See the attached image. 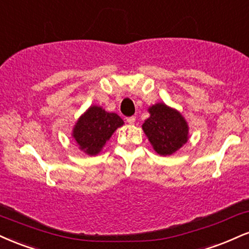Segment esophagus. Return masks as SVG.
<instances>
[{"mask_svg":"<svg viewBox=\"0 0 249 249\" xmlns=\"http://www.w3.org/2000/svg\"><path fill=\"white\" fill-rule=\"evenodd\" d=\"M127 122L128 124H133L134 122H135V116H129V118H127Z\"/></svg>","mask_w":249,"mask_h":249,"instance_id":"obj_1","label":"esophagus"}]
</instances>
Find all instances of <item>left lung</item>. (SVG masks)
<instances>
[{
  "mask_svg": "<svg viewBox=\"0 0 249 249\" xmlns=\"http://www.w3.org/2000/svg\"><path fill=\"white\" fill-rule=\"evenodd\" d=\"M148 110L150 116L142 128L157 154L171 155L188 142V124L178 110L162 102L149 107Z\"/></svg>",
  "mask_w": 249,
  "mask_h": 249,
  "instance_id": "8db88e82",
  "label": "left lung"
}]
</instances>
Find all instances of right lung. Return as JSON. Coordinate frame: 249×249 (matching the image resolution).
<instances>
[{
  "mask_svg": "<svg viewBox=\"0 0 249 249\" xmlns=\"http://www.w3.org/2000/svg\"><path fill=\"white\" fill-rule=\"evenodd\" d=\"M122 124L124 120L118 114L108 113L99 106H90L79 118L72 136L84 153L94 156Z\"/></svg>",
  "mask_w": 249,
  "mask_h": 249,
  "instance_id": "1",
  "label": "right lung"
}]
</instances>
